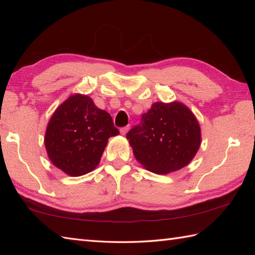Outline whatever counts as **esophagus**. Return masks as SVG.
Returning <instances> with one entry per match:
<instances>
[{"mask_svg": "<svg viewBox=\"0 0 255 255\" xmlns=\"http://www.w3.org/2000/svg\"><path fill=\"white\" fill-rule=\"evenodd\" d=\"M128 130H129V126H125V127H122L121 129H119V131H121L122 134H126Z\"/></svg>", "mask_w": 255, "mask_h": 255, "instance_id": "esophagus-1", "label": "esophagus"}]
</instances>
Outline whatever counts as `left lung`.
Instances as JSON below:
<instances>
[{
	"label": "left lung",
	"instance_id": "left-lung-1",
	"mask_svg": "<svg viewBox=\"0 0 255 255\" xmlns=\"http://www.w3.org/2000/svg\"><path fill=\"white\" fill-rule=\"evenodd\" d=\"M136 159L145 169L166 174L186 166L200 144L194 114L178 102H159L126 134Z\"/></svg>",
	"mask_w": 255,
	"mask_h": 255
}]
</instances>
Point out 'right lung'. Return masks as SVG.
Returning <instances> with one entry per match:
<instances>
[{
  "mask_svg": "<svg viewBox=\"0 0 255 255\" xmlns=\"http://www.w3.org/2000/svg\"><path fill=\"white\" fill-rule=\"evenodd\" d=\"M112 116L91 97L72 95L57 108L48 124L45 145L58 169L71 176L94 170L110 137L117 136Z\"/></svg>",
  "mask_w": 255,
  "mask_h": 255,
  "instance_id": "add662e5",
  "label": "right lung"
}]
</instances>
